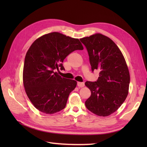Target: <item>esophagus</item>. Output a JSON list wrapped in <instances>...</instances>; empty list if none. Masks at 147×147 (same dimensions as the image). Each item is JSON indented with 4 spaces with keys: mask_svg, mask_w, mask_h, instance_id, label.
<instances>
[{
    "mask_svg": "<svg viewBox=\"0 0 147 147\" xmlns=\"http://www.w3.org/2000/svg\"><path fill=\"white\" fill-rule=\"evenodd\" d=\"M77 86L78 87H83L84 86V83L83 82H78Z\"/></svg>",
    "mask_w": 147,
    "mask_h": 147,
    "instance_id": "obj_1",
    "label": "esophagus"
}]
</instances>
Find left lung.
<instances>
[{"label": "left lung", "instance_id": "left-lung-1", "mask_svg": "<svg viewBox=\"0 0 147 147\" xmlns=\"http://www.w3.org/2000/svg\"><path fill=\"white\" fill-rule=\"evenodd\" d=\"M80 41L87 49L92 71L100 70L96 82L85 83L91 92L85 105L97 116H109L128 94L130 75L126 62L118 46L105 35L95 34Z\"/></svg>", "mask_w": 147, "mask_h": 147}]
</instances>
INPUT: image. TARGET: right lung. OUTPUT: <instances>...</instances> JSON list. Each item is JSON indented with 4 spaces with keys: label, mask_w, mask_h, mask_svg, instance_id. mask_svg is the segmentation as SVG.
Listing matches in <instances>:
<instances>
[{
    "label": "right lung",
    "mask_w": 147,
    "mask_h": 147,
    "mask_svg": "<svg viewBox=\"0 0 147 147\" xmlns=\"http://www.w3.org/2000/svg\"><path fill=\"white\" fill-rule=\"evenodd\" d=\"M77 50H83L79 39L57 32L42 35L29 48L24 59L23 84L29 100L39 111L53 114L65 108L77 83L61 77L55 70H64V59Z\"/></svg>",
    "instance_id": "obj_1"
}]
</instances>
